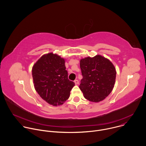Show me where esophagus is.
I'll list each match as a JSON object with an SVG mask.
<instances>
[{"label":"esophagus","mask_w":146,"mask_h":146,"mask_svg":"<svg viewBox=\"0 0 146 146\" xmlns=\"http://www.w3.org/2000/svg\"><path fill=\"white\" fill-rule=\"evenodd\" d=\"M74 83H75V84L76 85H78V84H79V81L77 80H74Z\"/></svg>","instance_id":"obj_1"}]
</instances>
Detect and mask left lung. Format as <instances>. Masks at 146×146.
<instances>
[{
    "mask_svg": "<svg viewBox=\"0 0 146 146\" xmlns=\"http://www.w3.org/2000/svg\"><path fill=\"white\" fill-rule=\"evenodd\" d=\"M82 79L79 88L85 99L92 102L104 100L112 91L116 71L108 58L98 55L80 60Z\"/></svg>",
    "mask_w": 146,
    "mask_h": 146,
    "instance_id": "left-lung-1",
    "label": "left lung"
}]
</instances>
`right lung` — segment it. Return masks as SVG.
Masks as SVG:
<instances>
[{
	"label": "right lung",
	"mask_w": 146,
	"mask_h": 146,
	"mask_svg": "<svg viewBox=\"0 0 146 146\" xmlns=\"http://www.w3.org/2000/svg\"><path fill=\"white\" fill-rule=\"evenodd\" d=\"M65 60L53 53L43 55L33 65L34 86L39 96L54 106L62 104L75 85L68 78Z\"/></svg>",
	"instance_id": "right-lung-1"
}]
</instances>
